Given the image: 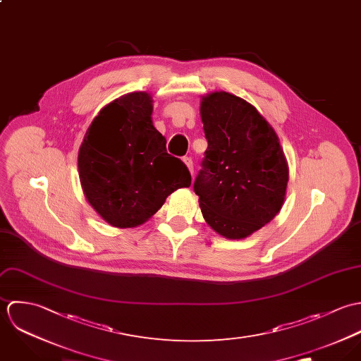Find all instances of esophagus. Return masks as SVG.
Returning <instances> with one entry per match:
<instances>
[{"label":"esophagus","mask_w":361,"mask_h":361,"mask_svg":"<svg viewBox=\"0 0 361 361\" xmlns=\"http://www.w3.org/2000/svg\"><path fill=\"white\" fill-rule=\"evenodd\" d=\"M183 161H184V163H185V166L188 167L190 173H191V174H194V163H192V159H191V157H184V159H183Z\"/></svg>","instance_id":"obj_1"}]
</instances>
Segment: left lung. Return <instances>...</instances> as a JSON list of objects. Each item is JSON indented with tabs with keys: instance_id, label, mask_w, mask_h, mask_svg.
<instances>
[{
	"instance_id": "obj_1",
	"label": "left lung",
	"mask_w": 361,
	"mask_h": 361,
	"mask_svg": "<svg viewBox=\"0 0 361 361\" xmlns=\"http://www.w3.org/2000/svg\"><path fill=\"white\" fill-rule=\"evenodd\" d=\"M208 149L194 191L207 223L230 240L245 238L283 205L288 169L271 124L244 99L227 92L202 97Z\"/></svg>"
}]
</instances>
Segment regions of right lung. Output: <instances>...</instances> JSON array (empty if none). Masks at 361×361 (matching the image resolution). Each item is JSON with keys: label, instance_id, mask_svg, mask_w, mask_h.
Here are the masks:
<instances>
[{"label": "right lung", "instance_id": "right-lung-1", "mask_svg": "<svg viewBox=\"0 0 361 361\" xmlns=\"http://www.w3.org/2000/svg\"><path fill=\"white\" fill-rule=\"evenodd\" d=\"M152 97L124 94L104 106L79 147L83 194L109 224L135 227L153 216L166 198L191 185L187 166L166 150L153 127Z\"/></svg>", "mask_w": 361, "mask_h": 361}]
</instances>
